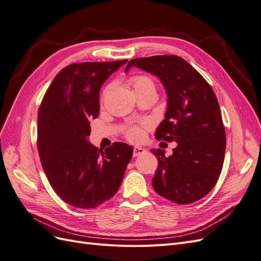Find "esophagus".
Here are the masks:
<instances>
[{
    "mask_svg": "<svg viewBox=\"0 0 261 261\" xmlns=\"http://www.w3.org/2000/svg\"><path fill=\"white\" fill-rule=\"evenodd\" d=\"M147 152V150L145 149V148H141V147H135L134 148V156H138V155H140V154H143V153H146Z\"/></svg>",
    "mask_w": 261,
    "mask_h": 261,
    "instance_id": "obj_1",
    "label": "esophagus"
}]
</instances>
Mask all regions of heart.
<instances>
[{"label": "heart", "mask_w": 261, "mask_h": 261, "mask_svg": "<svg viewBox=\"0 0 261 261\" xmlns=\"http://www.w3.org/2000/svg\"><path fill=\"white\" fill-rule=\"evenodd\" d=\"M130 84H132L134 91H135L136 94L141 93V92H146L149 90L155 91V84H154L153 80L146 75H137V76L132 77ZM111 88H112V85H109L107 87L106 90L103 91V94H102V97H101V102H103V100L107 97V94L109 93L110 90H111ZM148 126H149L148 123L127 126V127L124 129V136L129 141H133V143H140V141L144 140V138H145V130Z\"/></svg>", "instance_id": "heart-1"}]
</instances>
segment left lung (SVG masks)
Here are the masks:
<instances>
[{
    "label": "left lung",
    "mask_w": 261,
    "mask_h": 261,
    "mask_svg": "<svg viewBox=\"0 0 261 261\" xmlns=\"http://www.w3.org/2000/svg\"><path fill=\"white\" fill-rule=\"evenodd\" d=\"M160 78L168 93L165 118L158 140L176 141L173 154L151 150L158 159L152 178L156 194L177 204L201 199L221 174L226 147L225 129L215 91L206 80L177 55H154L128 62Z\"/></svg>",
    "instance_id": "8db88e82"
}]
</instances>
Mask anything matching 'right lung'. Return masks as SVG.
<instances>
[{"label": "right lung", "mask_w": 261, "mask_h": 261, "mask_svg": "<svg viewBox=\"0 0 261 261\" xmlns=\"http://www.w3.org/2000/svg\"><path fill=\"white\" fill-rule=\"evenodd\" d=\"M127 60L65 66L45 91L38 111L37 146L49 183L70 206L96 208L115 195L133 147L113 143L105 150L88 141L99 115V92Z\"/></svg>", "instance_id": "add662e5"}]
</instances>
